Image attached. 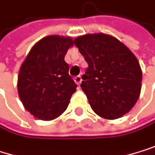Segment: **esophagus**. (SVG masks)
I'll list each match as a JSON object with an SVG mask.
<instances>
[{
  "label": "esophagus",
  "mask_w": 155,
  "mask_h": 155,
  "mask_svg": "<svg viewBox=\"0 0 155 155\" xmlns=\"http://www.w3.org/2000/svg\"><path fill=\"white\" fill-rule=\"evenodd\" d=\"M74 82L78 85H80L81 83H82V77H81V75H78V76L74 77Z\"/></svg>",
  "instance_id": "obj_1"
}]
</instances>
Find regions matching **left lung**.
I'll use <instances>...</instances> for the list:
<instances>
[{
  "label": "left lung",
  "mask_w": 155,
  "mask_h": 155,
  "mask_svg": "<svg viewBox=\"0 0 155 155\" xmlns=\"http://www.w3.org/2000/svg\"><path fill=\"white\" fill-rule=\"evenodd\" d=\"M88 63L82 90L101 117L116 119L128 113L140 94L142 72L135 55L116 38L99 33L74 39Z\"/></svg>",
  "instance_id": "1"
}]
</instances>
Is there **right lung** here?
Wrapping results in <instances>:
<instances>
[{
    "label": "right lung",
    "instance_id": "right-lung-1",
    "mask_svg": "<svg viewBox=\"0 0 155 155\" xmlns=\"http://www.w3.org/2000/svg\"><path fill=\"white\" fill-rule=\"evenodd\" d=\"M73 46L69 37L48 36L37 42L22 63L17 90L25 108L41 120H52L68 107L77 84L64 61Z\"/></svg>",
    "mask_w": 155,
    "mask_h": 155
}]
</instances>
